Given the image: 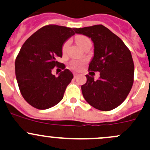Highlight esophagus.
I'll use <instances>...</instances> for the list:
<instances>
[{
  "label": "esophagus",
  "mask_w": 150,
  "mask_h": 150,
  "mask_svg": "<svg viewBox=\"0 0 150 150\" xmlns=\"http://www.w3.org/2000/svg\"><path fill=\"white\" fill-rule=\"evenodd\" d=\"M78 74H74V78H78Z\"/></svg>",
  "instance_id": "esophagus-1"
}]
</instances>
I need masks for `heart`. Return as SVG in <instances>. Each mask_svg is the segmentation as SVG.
Returning a JSON list of instances; mask_svg holds the SVG:
<instances>
[{
	"mask_svg": "<svg viewBox=\"0 0 150 150\" xmlns=\"http://www.w3.org/2000/svg\"><path fill=\"white\" fill-rule=\"evenodd\" d=\"M75 41H76V43H78V46H81V48H83V47L85 45L88 43V42L90 41V39H89L88 38L86 37V36L81 35H77L76 37H75ZM68 45H69V40H67L62 46L63 52H64V51H66ZM81 67H82V62H81L75 61V62H72L71 63V67H72L73 69H75V70H78V69H80L81 68Z\"/></svg>",
	"mask_w": 150,
	"mask_h": 150,
	"instance_id": "heart-1",
	"label": "heart"
}]
</instances>
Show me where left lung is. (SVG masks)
I'll list each match as a JSON object with an SVG mask.
<instances>
[{"instance_id": "obj_1", "label": "left lung", "mask_w": 150, "mask_h": 150, "mask_svg": "<svg viewBox=\"0 0 150 150\" xmlns=\"http://www.w3.org/2000/svg\"><path fill=\"white\" fill-rule=\"evenodd\" d=\"M75 33L92 40L94 55L88 70L100 72V78L86 75L81 86L83 96L90 105L102 111H110L126 99L134 83V64L130 50L123 41L102 25L74 28Z\"/></svg>"}]
</instances>
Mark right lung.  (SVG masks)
I'll return each instance as SVG.
<instances>
[{
  "mask_svg": "<svg viewBox=\"0 0 150 150\" xmlns=\"http://www.w3.org/2000/svg\"><path fill=\"white\" fill-rule=\"evenodd\" d=\"M75 33L74 28L48 25L22 45L15 61V73L22 96L35 108L46 110L63 99L73 75L57 58L62 57L63 43ZM55 66L64 69L58 77L51 74Z\"/></svg>",
  "mask_w": 150,
  "mask_h": 150,
  "instance_id": "right-lung-1",
  "label": "right lung"
}]
</instances>
